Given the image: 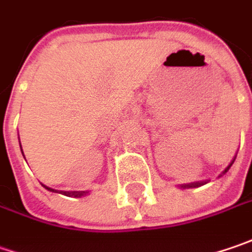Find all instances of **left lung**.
I'll list each match as a JSON object with an SVG mask.
<instances>
[{
	"mask_svg": "<svg viewBox=\"0 0 252 252\" xmlns=\"http://www.w3.org/2000/svg\"><path fill=\"white\" fill-rule=\"evenodd\" d=\"M233 163H234V160L231 161V164H233ZM231 164H230V166H228L227 169L224 170V173H225L227 170L231 167ZM203 184H206V182H197V183H190V184H183L182 187H184V189H190V187H198V186H203Z\"/></svg>",
	"mask_w": 252,
	"mask_h": 252,
	"instance_id": "8db88e82",
	"label": "left lung"
}]
</instances>
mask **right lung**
<instances>
[{"label":"right lung","mask_w":252,"mask_h":252,"mask_svg":"<svg viewBox=\"0 0 252 252\" xmlns=\"http://www.w3.org/2000/svg\"><path fill=\"white\" fill-rule=\"evenodd\" d=\"M44 187L45 189H48L49 191H57V190H54V189H49V187H46V186H44ZM59 193L68 195V197H81V195L86 194L88 191H59Z\"/></svg>","instance_id":"add662e5"}]
</instances>
